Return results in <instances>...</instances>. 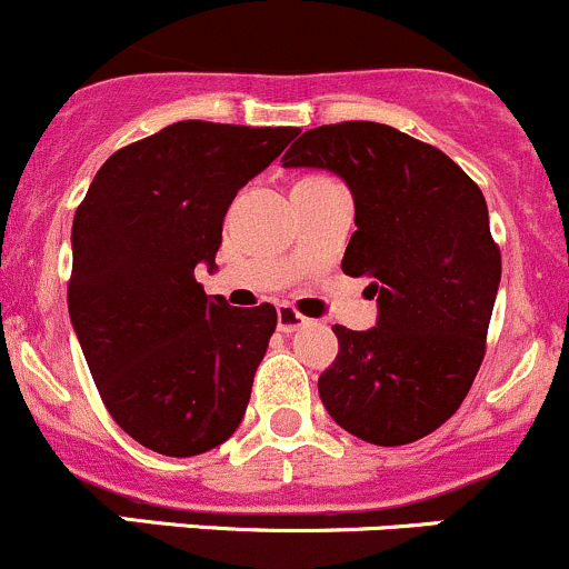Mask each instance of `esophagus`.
Returning a JSON list of instances; mask_svg holds the SVG:
<instances>
[{
	"mask_svg": "<svg viewBox=\"0 0 569 569\" xmlns=\"http://www.w3.org/2000/svg\"><path fill=\"white\" fill-rule=\"evenodd\" d=\"M306 317H302L300 311H297V308H291V306H278V330L280 332H295V330H300L302 325H306Z\"/></svg>",
	"mask_w": 569,
	"mask_h": 569,
	"instance_id": "1",
	"label": "esophagus"
}]
</instances>
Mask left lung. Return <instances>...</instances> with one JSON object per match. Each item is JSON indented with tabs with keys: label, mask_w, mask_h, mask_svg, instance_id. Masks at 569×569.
Masks as SVG:
<instances>
[{
	"label": "left lung",
	"mask_w": 569,
	"mask_h": 569,
	"mask_svg": "<svg viewBox=\"0 0 569 569\" xmlns=\"http://www.w3.org/2000/svg\"><path fill=\"white\" fill-rule=\"evenodd\" d=\"M283 168H325L349 183L355 226L341 269L369 278L380 319L332 327L338 355L319 396L338 427L405 446L443 427L487 349L501 250L481 189L440 148L371 120L306 131Z\"/></svg>",
	"instance_id": "obj_1"
}]
</instances>
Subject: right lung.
<instances>
[{
	"mask_svg": "<svg viewBox=\"0 0 569 569\" xmlns=\"http://www.w3.org/2000/svg\"><path fill=\"white\" fill-rule=\"evenodd\" d=\"M295 137L178 120L114 151L73 214L68 313L109 416L146 449L203 455L248 410L278 311L206 297L194 267L214 269L231 200Z\"/></svg>",
	"mask_w": 569,
	"mask_h": 569,
	"instance_id": "right-lung-1",
	"label": "right lung"
}]
</instances>
